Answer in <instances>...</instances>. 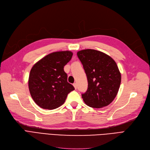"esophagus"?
I'll return each mask as SVG.
<instances>
[{"label":"esophagus","mask_w":150,"mask_h":150,"mask_svg":"<svg viewBox=\"0 0 150 150\" xmlns=\"http://www.w3.org/2000/svg\"><path fill=\"white\" fill-rule=\"evenodd\" d=\"M73 86H74V88L76 89H77V84L75 83H74V84H73Z\"/></svg>","instance_id":"esophagus-1"}]
</instances>
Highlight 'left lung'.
Instances as JSON below:
<instances>
[{"label": "left lung", "mask_w": 150, "mask_h": 150, "mask_svg": "<svg viewBox=\"0 0 150 150\" xmlns=\"http://www.w3.org/2000/svg\"><path fill=\"white\" fill-rule=\"evenodd\" d=\"M88 78V87L82 98L88 106L101 108L116 98L121 76L116 62L105 53L94 49L77 52Z\"/></svg>", "instance_id": "obj_1"}]
</instances>
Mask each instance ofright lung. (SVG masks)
<instances>
[{
	"instance_id": "add662e5",
	"label": "right lung",
	"mask_w": 150,
	"mask_h": 150,
	"mask_svg": "<svg viewBox=\"0 0 150 150\" xmlns=\"http://www.w3.org/2000/svg\"><path fill=\"white\" fill-rule=\"evenodd\" d=\"M69 51L54 52L44 57L32 67L29 77V89L34 102L46 110L61 106L67 94L74 90L67 82L64 67L71 59Z\"/></svg>"
}]
</instances>
